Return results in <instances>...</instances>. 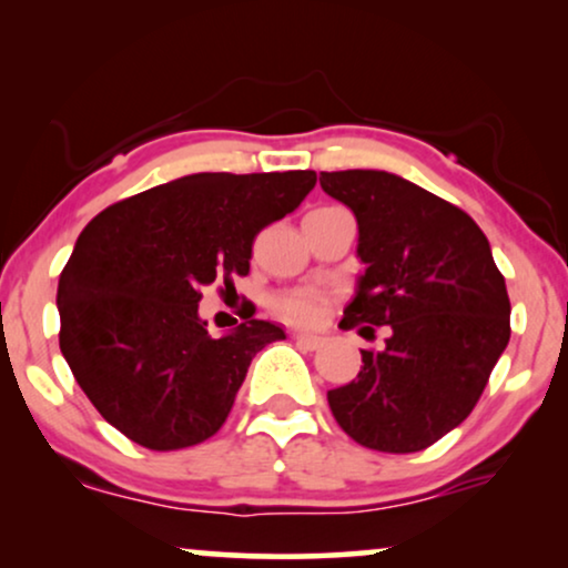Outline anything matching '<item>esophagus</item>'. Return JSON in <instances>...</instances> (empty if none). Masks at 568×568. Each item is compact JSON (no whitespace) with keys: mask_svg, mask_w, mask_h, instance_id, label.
Segmentation results:
<instances>
[{"mask_svg":"<svg viewBox=\"0 0 568 568\" xmlns=\"http://www.w3.org/2000/svg\"><path fill=\"white\" fill-rule=\"evenodd\" d=\"M294 338H297V344L302 348H310V352H315V348L323 346V336H315V333H294Z\"/></svg>","mask_w":568,"mask_h":568,"instance_id":"34e87169","label":"esophagus"}]
</instances>
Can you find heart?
Instances as JSON below:
<instances>
[{"label": "heart", "mask_w": 568, "mask_h": 568, "mask_svg": "<svg viewBox=\"0 0 568 568\" xmlns=\"http://www.w3.org/2000/svg\"><path fill=\"white\" fill-rule=\"evenodd\" d=\"M278 313L294 323H313L321 317L323 302L315 292H290L276 300Z\"/></svg>", "instance_id": "obj_1"}]
</instances>
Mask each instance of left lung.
Instances as JSON below:
<instances>
[{"label":"left lung","instance_id":"8db88e82","mask_svg":"<svg viewBox=\"0 0 568 568\" xmlns=\"http://www.w3.org/2000/svg\"><path fill=\"white\" fill-rule=\"evenodd\" d=\"M352 209L364 274L344 331L387 325L359 375L328 390L341 429L379 453H418L460 426L509 344V294L491 245L463 209L385 170L321 173Z\"/></svg>","mask_w":568,"mask_h":568}]
</instances>
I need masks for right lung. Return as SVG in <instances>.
Returning <instances> with one entry per match:
<instances>
[{
  "instance_id": "1",
  "label": "right lung",
  "mask_w": 568,
  "mask_h": 568,
  "mask_svg": "<svg viewBox=\"0 0 568 568\" xmlns=\"http://www.w3.org/2000/svg\"><path fill=\"white\" fill-rule=\"evenodd\" d=\"M313 185V170L193 173L108 206L82 230L59 276V346L108 424L160 453L220 432L253 356L286 333L247 313L212 338L201 286L245 276L253 237Z\"/></svg>"
}]
</instances>
